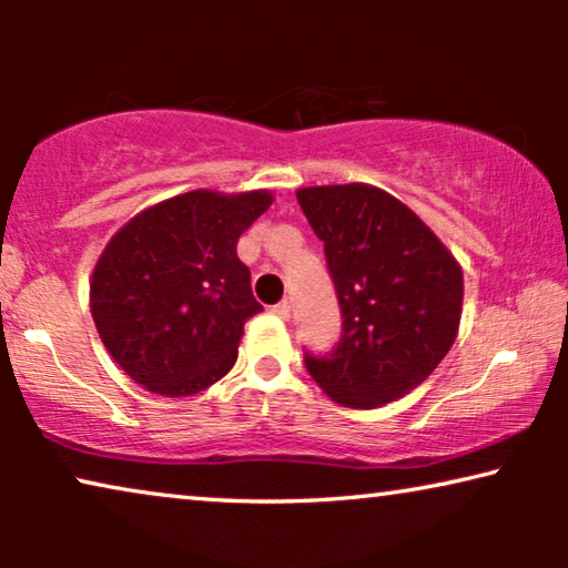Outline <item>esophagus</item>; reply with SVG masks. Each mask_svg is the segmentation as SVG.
I'll use <instances>...</instances> for the list:
<instances>
[{"instance_id":"34e87169","label":"esophagus","mask_w":568,"mask_h":568,"mask_svg":"<svg viewBox=\"0 0 568 568\" xmlns=\"http://www.w3.org/2000/svg\"><path fill=\"white\" fill-rule=\"evenodd\" d=\"M271 313H274L276 317H282V321H290V317H292V302L282 300V302H278V305L271 307Z\"/></svg>"}]
</instances>
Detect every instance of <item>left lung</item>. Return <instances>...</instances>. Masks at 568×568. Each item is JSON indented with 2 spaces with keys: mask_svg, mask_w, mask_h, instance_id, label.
I'll return each instance as SVG.
<instances>
[{
  "mask_svg": "<svg viewBox=\"0 0 568 568\" xmlns=\"http://www.w3.org/2000/svg\"><path fill=\"white\" fill-rule=\"evenodd\" d=\"M297 201L323 240L341 307L336 346L305 352L310 377L344 406L403 398L455 344L460 266L406 204L372 185L302 189Z\"/></svg>",
  "mask_w": 568,
  "mask_h": 568,
  "instance_id": "obj_1",
  "label": "left lung"
}]
</instances>
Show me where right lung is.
Returning <instances> with one entry per match:
<instances>
[{
	"mask_svg": "<svg viewBox=\"0 0 568 568\" xmlns=\"http://www.w3.org/2000/svg\"><path fill=\"white\" fill-rule=\"evenodd\" d=\"M271 193L191 191L134 216L100 255L90 284L98 333L146 390L193 395L237 359L243 325L261 305L237 240Z\"/></svg>",
	"mask_w": 568,
	"mask_h": 568,
	"instance_id": "1",
	"label": "right lung"
}]
</instances>
